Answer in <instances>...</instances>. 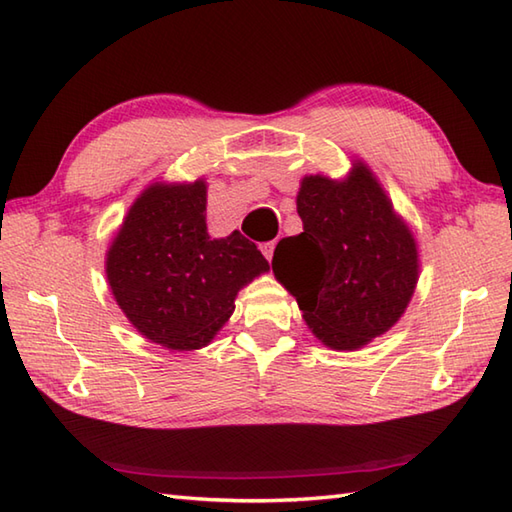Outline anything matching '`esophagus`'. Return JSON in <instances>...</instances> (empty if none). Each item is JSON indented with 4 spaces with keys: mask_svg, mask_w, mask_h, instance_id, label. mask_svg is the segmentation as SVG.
<instances>
[{
    "mask_svg": "<svg viewBox=\"0 0 512 512\" xmlns=\"http://www.w3.org/2000/svg\"><path fill=\"white\" fill-rule=\"evenodd\" d=\"M259 248H262V253H264V257H266V259H273V253H275V242H264V244L259 246Z\"/></svg>",
    "mask_w": 512,
    "mask_h": 512,
    "instance_id": "esophagus-1",
    "label": "esophagus"
}]
</instances>
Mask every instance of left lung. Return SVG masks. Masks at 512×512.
Segmentation results:
<instances>
[{
    "mask_svg": "<svg viewBox=\"0 0 512 512\" xmlns=\"http://www.w3.org/2000/svg\"><path fill=\"white\" fill-rule=\"evenodd\" d=\"M297 213L303 233L277 244L273 273L325 347L361 350L394 328L416 292V237L363 160L341 180L303 176Z\"/></svg>",
    "mask_w": 512,
    "mask_h": 512,
    "instance_id": "1",
    "label": "left lung"
}]
</instances>
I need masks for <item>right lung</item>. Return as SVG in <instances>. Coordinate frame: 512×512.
I'll use <instances>...</instances> for the list:
<instances>
[{
    "mask_svg": "<svg viewBox=\"0 0 512 512\" xmlns=\"http://www.w3.org/2000/svg\"><path fill=\"white\" fill-rule=\"evenodd\" d=\"M268 270L239 231L209 235L204 178L151 182L105 253L107 284L127 321L178 352L209 345L231 319L237 292Z\"/></svg>",
    "mask_w": 512,
    "mask_h": 512,
    "instance_id": "right-lung-1",
    "label": "right lung"
}]
</instances>
